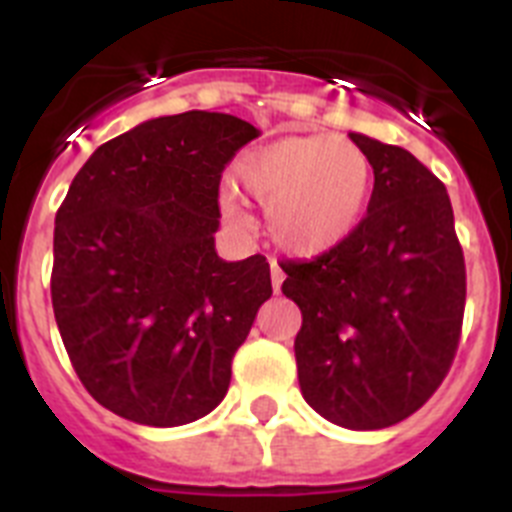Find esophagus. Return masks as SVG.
<instances>
[{
    "label": "esophagus",
    "mask_w": 512,
    "mask_h": 512,
    "mask_svg": "<svg viewBox=\"0 0 512 512\" xmlns=\"http://www.w3.org/2000/svg\"><path fill=\"white\" fill-rule=\"evenodd\" d=\"M269 266H271V287H274V292H279V289H282V282H284V271L274 259L269 261Z\"/></svg>",
    "instance_id": "34e87169"
}]
</instances>
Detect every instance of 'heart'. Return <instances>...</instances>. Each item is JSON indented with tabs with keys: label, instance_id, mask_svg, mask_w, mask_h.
Returning <instances> with one entry per match:
<instances>
[{
	"label": "heart",
	"instance_id": "obj_1",
	"mask_svg": "<svg viewBox=\"0 0 512 512\" xmlns=\"http://www.w3.org/2000/svg\"><path fill=\"white\" fill-rule=\"evenodd\" d=\"M235 182L266 205V228L279 248L318 256L336 248L361 223L372 197V164L341 135H287L251 148L235 164ZM230 223L248 220L238 189H220Z\"/></svg>",
	"mask_w": 512,
	"mask_h": 512
}]
</instances>
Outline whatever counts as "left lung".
I'll use <instances>...</instances> for the list:
<instances>
[{
    "instance_id": "1",
    "label": "left lung",
    "mask_w": 512,
    "mask_h": 512,
    "mask_svg": "<svg viewBox=\"0 0 512 512\" xmlns=\"http://www.w3.org/2000/svg\"><path fill=\"white\" fill-rule=\"evenodd\" d=\"M374 169L366 217L336 248L282 264L302 310L297 379L315 413L379 431L423 408L461 336L467 269L446 187L400 146L348 133Z\"/></svg>"
}]
</instances>
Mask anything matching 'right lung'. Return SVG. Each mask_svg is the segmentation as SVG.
I'll return each instance as SVG.
<instances>
[{
  "mask_svg": "<svg viewBox=\"0 0 512 512\" xmlns=\"http://www.w3.org/2000/svg\"><path fill=\"white\" fill-rule=\"evenodd\" d=\"M259 130L192 110L135 125L89 156L56 212L51 300L89 395L153 428L220 405L271 297L269 261H223L217 189Z\"/></svg>",
  "mask_w": 512,
  "mask_h": 512,
  "instance_id": "1",
  "label": "right lung"
}]
</instances>
